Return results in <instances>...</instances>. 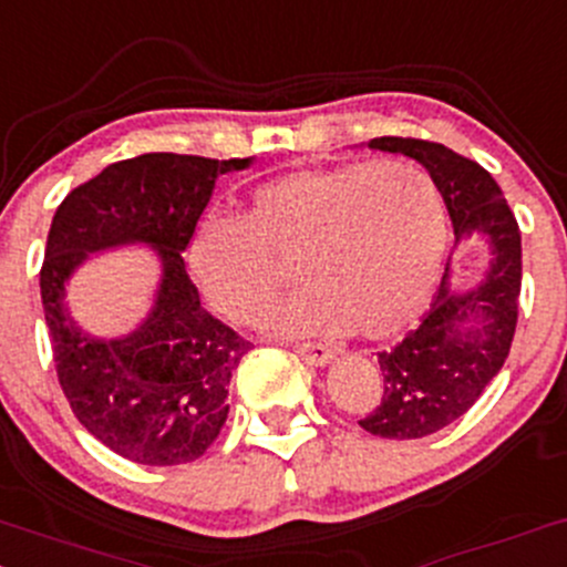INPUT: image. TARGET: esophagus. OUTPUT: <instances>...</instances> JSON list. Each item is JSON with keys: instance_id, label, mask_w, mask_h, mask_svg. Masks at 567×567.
Instances as JSON below:
<instances>
[{"instance_id": "obj_1", "label": "esophagus", "mask_w": 567, "mask_h": 567, "mask_svg": "<svg viewBox=\"0 0 567 567\" xmlns=\"http://www.w3.org/2000/svg\"><path fill=\"white\" fill-rule=\"evenodd\" d=\"M296 352L301 354L303 363L315 365V369H322V365H328L333 360V352L322 344H298Z\"/></svg>"}]
</instances>
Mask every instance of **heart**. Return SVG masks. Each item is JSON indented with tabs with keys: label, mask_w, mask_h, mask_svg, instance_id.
Segmentation results:
<instances>
[{
	"label": "heart",
	"mask_w": 567,
	"mask_h": 567,
	"mask_svg": "<svg viewBox=\"0 0 567 567\" xmlns=\"http://www.w3.org/2000/svg\"><path fill=\"white\" fill-rule=\"evenodd\" d=\"M450 239L444 196L406 161L309 166L260 185L250 215L207 213L188 264L220 315L241 320L279 285L275 258H296L307 288L260 307L252 322L277 336L390 339L431 298Z\"/></svg>",
	"instance_id": "b5f03b06"
}]
</instances>
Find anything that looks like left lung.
Here are the masks:
<instances>
[{"mask_svg": "<svg viewBox=\"0 0 567 567\" xmlns=\"http://www.w3.org/2000/svg\"><path fill=\"white\" fill-rule=\"evenodd\" d=\"M369 151L401 153L425 166L444 196L455 250L487 247L474 282L460 285L446 260L444 277L420 328L379 354L382 403L360 427L382 439H422L452 425L478 401L512 350L522 288V239L493 174L439 142L377 136Z\"/></svg>", "mask_w": 567, "mask_h": 567, "instance_id": "1", "label": "left lung"}]
</instances>
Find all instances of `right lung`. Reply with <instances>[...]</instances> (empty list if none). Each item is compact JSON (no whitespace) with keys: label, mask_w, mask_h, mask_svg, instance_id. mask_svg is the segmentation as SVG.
<instances>
[{"label":"right lung","mask_w":567,"mask_h":567,"mask_svg":"<svg viewBox=\"0 0 567 567\" xmlns=\"http://www.w3.org/2000/svg\"><path fill=\"white\" fill-rule=\"evenodd\" d=\"M252 161L136 155L74 188L53 215L40 290L61 390L85 431L132 463H193L228 416V384L250 341L202 307L183 252L217 177ZM121 246H147L159 282L141 326L104 340L73 320L65 288L91 254Z\"/></svg>","instance_id":"right-lung-1"}]
</instances>
